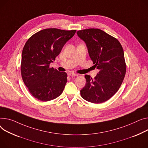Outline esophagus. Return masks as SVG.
<instances>
[{
  "label": "esophagus",
  "instance_id": "1",
  "mask_svg": "<svg viewBox=\"0 0 148 148\" xmlns=\"http://www.w3.org/2000/svg\"><path fill=\"white\" fill-rule=\"evenodd\" d=\"M68 75H70V76H74V77L78 75V74H75V73H69V74H68Z\"/></svg>",
  "mask_w": 148,
  "mask_h": 148
}]
</instances>
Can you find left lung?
<instances>
[{"label": "left lung", "mask_w": 148, "mask_h": 148, "mask_svg": "<svg viewBox=\"0 0 148 148\" xmlns=\"http://www.w3.org/2000/svg\"><path fill=\"white\" fill-rule=\"evenodd\" d=\"M86 44L94 66L99 71L92 79L85 75L86 85L80 90L83 99L94 103L104 102L120 87L126 72L123 47L115 37L97 28L77 32Z\"/></svg>", "instance_id": "8db88e82"}]
</instances>
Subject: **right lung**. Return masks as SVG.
<instances>
[{"label":"right lung","mask_w":148,"mask_h":148,"mask_svg":"<svg viewBox=\"0 0 148 148\" xmlns=\"http://www.w3.org/2000/svg\"><path fill=\"white\" fill-rule=\"evenodd\" d=\"M76 30L47 28L29 37L22 52L21 75L29 92L36 99L49 101L62 93L67 74L49 64L55 60Z\"/></svg>","instance_id":"1"}]
</instances>
